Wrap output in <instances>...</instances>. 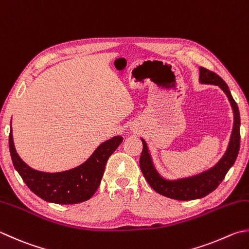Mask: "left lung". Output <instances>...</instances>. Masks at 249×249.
Segmentation results:
<instances>
[{
	"instance_id": "8db88e82",
	"label": "left lung",
	"mask_w": 249,
	"mask_h": 249,
	"mask_svg": "<svg viewBox=\"0 0 249 249\" xmlns=\"http://www.w3.org/2000/svg\"><path fill=\"white\" fill-rule=\"evenodd\" d=\"M199 81L201 83L213 84V86H219L221 88L223 92L227 94L230 103H231L234 112V124L229 146L226 154L223 155V157L220 159L217 165L197 176L176 181L165 180L163 178L159 176V173L155 169L151 155L148 153L146 142L142 139L143 149L140 158V167L144 178L148 182V184L152 186V189L156 191L158 194L177 200L197 199L205 197L206 195L212 193L213 191L217 189L220 183L222 182L227 172L229 171V169L235 162L238 151H240V111H238L236 102L232 97L227 83L217 73L210 71V70L204 67L199 68Z\"/></svg>"
}]
</instances>
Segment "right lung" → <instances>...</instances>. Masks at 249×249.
Here are the masks:
<instances>
[{
  "instance_id": "obj_1",
  "label": "right lung",
  "mask_w": 249,
  "mask_h": 249,
  "mask_svg": "<svg viewBox=\"0 0 249 249\" xmlns=\"http://www.w3.org/2000/svg\"><path fill=\"white\" fill-rule=\"evenodd\" d=\"M123 140V137H115L106 141L81 166L57 173L36 171L21 160L14 146L12 126L8 143L14 167L36 195L50 203L71 205L82 203L94 195L101 184L107 160Z\"/></svg>"
}]
</instances>
